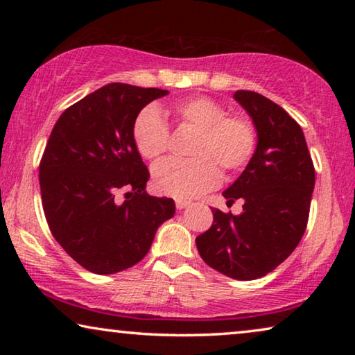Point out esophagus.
<instances>
[{
    "label": "esophagus",
    "instance_id": "esophagus-1",
    "mask_svg": "<svg viewBox=\"0 0 355 355\" xmlns=\"http://www.w3.org/2000/svg\"><path fill=\"white\" fill-rule=\"evenodd\" d=\"M189 205H191V202H189V200H182V198H178V200H176L178 210H182V208H186Z\"/></svg>",
    "mask_w": 355,
    "mask_h": 355
}]
</instances>
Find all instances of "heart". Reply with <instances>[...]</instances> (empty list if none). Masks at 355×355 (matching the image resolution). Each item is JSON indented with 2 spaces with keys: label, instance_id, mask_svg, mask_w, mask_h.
Returning a JSON list of instances; mask_svg holds the SVG:
<instances>
[{
  "label": "heart",
  "instance_id": "heart-1",
  "mask_svg": "<svg viewBox=\"0 0 355 355\" xmlns=\"http://www.w3.org/2000/svg\"><path fill=\"white\" fill-rule=\"evenodd\" d=\"M168 113L181 128L196 130L187 159H163L152 169L159 193L192 198L230 179L250 163L257 148V128L249 116L226 114L225 105L210 96H189L171 105ZM134 144L145 159H158L169 148V129L157 108L140 111L132 128Z\"/></svg>",
  "mask_w": 355,
  "mask_h": 355
}]
</instances>
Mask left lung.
Listing matches in <instances>:
<instances>
[{"label":"left lung","mask_w":355,"mask_h":355,"mask_svg":"<svg viewBox=\"0 0 355 355\" xmlns=\"http://www.w3.org/2000/svg\"><path fill=\"white\" fill-rule=\"evenodd\" d=\"M259 134L244 173L223 192L244 202L241 215L213 208V225L196 239L203 261L230 278L265 276L288 259L307 227L315 168L300 125L266 96L237 90Z\"/></svg>","instance_id":"1"}]
</instances>
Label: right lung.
<instances>
[{"mask_svg":"<svg viewBox=\"0 0 355 355\" xmlns=\"http://www.w3.org/2000/svg\"><path fill=\"white\" fill-rule=\"evenodd\" d=\"M166 94L114 82L71 105L51 130L38 168L43 211L58 244L92 273L139 263L176 210L145 192L150 173L132 137L140 110Z\"/></svg>","mask_w":355,"mask_h":355,"instance_id":"add662e5","label":"right lung"}]
</instances>
